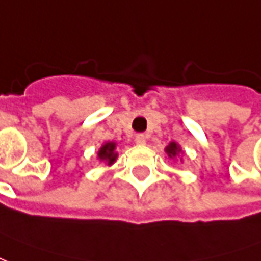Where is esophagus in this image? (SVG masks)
I'll list each match as a JSON object with an SVG mask.
<instances>
[{
    "label": "esophagus",
    "mask_w": 261,
    "mask_h": 261,
    "mask_svg": "<svg viewBox=\"0 0 261 261\" xmlns=\"http://www.w3.org/2000/svg\"><path fill=\"white\" fill-rule=\"evenodd\" d=\"M135 140H136V143L138 144H144L146 143V136H144L143 133H139V135H136Z\"/></svg>",
    "instance_id": "esophagus-1"
}]
</instances>
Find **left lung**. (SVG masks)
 Wrapping results in <instances>:
<instances>
[{
	"mask_svg": "<svg viewBox=\"0 0 261 261\" xmlns=\"http://www.w3.org/2000/svg\"><path fill=\"white\" fill-rule=\"evenodd\" d=\"M165 151H167V154H168L171 159H172V157H175L176 154L179 153L180 149H179V146H178V144L175 143V142H172V143H170V146H167Z\"/></svg>",
	"mask_w": 261,
	"mask_h": 261,
	"instance_id": "8db88e82",
	"label": "left lung"
}]
</instances>
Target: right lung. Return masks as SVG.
Segmentation results:
<instances>
[{
	"label": "right lung",
	"mask_w": 261,
	"mask_h": 261,
	"mask_svg": "<svg viewBox=\"0 0 261 261\" xmlns=\"http://www.w3.org/2000/svg\"><path fill=\"white\" fill-rule=\"evenodd\" d=\"M114 150H115V143H106L98 151V159L101 161H107L108 165L112 164L117 159V153Z\"/></svg>",
	"instance_id": "obj_1"
}]
</instances>
